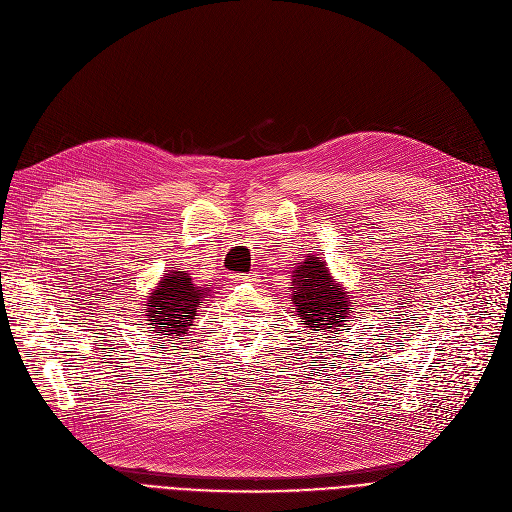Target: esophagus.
Segmentation results:
<instances>
[{"instance_id": "esophagus-1", "label": "esophagus", "mask_w": 512, "mask_h": 512, "mask_svg": "<svg viewBox=\"0 0 512 512\" xmlns=\"http://www.w3.org/2000/svg\"><path fill=\"white\" fill-rule=\"evenodd\" d=\"M234 280H238V282H257V274H238V276H234Z\"/></svg>"}]
</instances>
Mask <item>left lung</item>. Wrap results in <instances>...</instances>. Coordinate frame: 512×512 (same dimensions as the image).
I'll use <instances>...</instances> for the list:
<instances>
[{
    "label": "left lung",
    "mask_w": 512,
    "mask_h": 512,
    "mask_svg": "<svg viewBox=\"0 0 512 512\" xmlns=\"http://www.w3.org/2000/svg\"><path fill=\"white\" fill-rule=\"evenodd\" d=\"M293 309L307 324L309 330L326 332V328L343 326L349 322L353 305H349V295L332 282L326 263L320 257H307L293 272L291 282Z\"/></svg>",
    "instance_id": "left-lung-1"
}]
</instances>
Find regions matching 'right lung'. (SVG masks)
<instances>
[{
  "instance_id": "add662e5",
  "label": "right lung",
  "mask_w": 512,
  "mask_h": 512,
  "mask_svg": "<svg viewBox=\"0 0 512 512\" xmlns=\"http://www.w3.org/2000/svg\"><path fill=\"white\" fill-rule=\"evenodd\" d=\"M207 295V288L192 284L188 274L169 272L148 299V322L169 339H180L186 335L188 326H192L196 311Z\"/></svg>"
}]
</instances>
